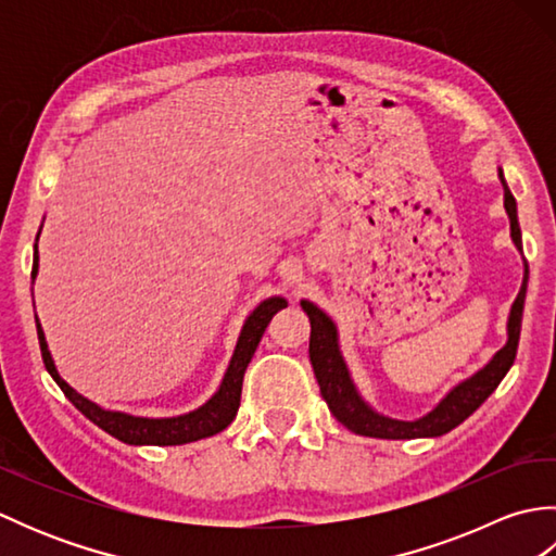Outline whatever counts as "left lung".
<instances>
[{
    "mask_svg": "<svg viewBox=\"0 0 556 556\" xmlns=\"http://www.w3.org/2000/svg\"><path fill=\"white\" fill-rule=\"evenodd\" d=\"M500 181L504 186V210L509 215L511 224V241L516 251L523 255V241H521V227H518V212H516V198L511 195L509 186H506L504 172L500 169ZM526 289H528V263L523 257V281L518 289V296L511 303L509 317H506V344L494 353V356L476 370L466 380L454 384L448 392L440 399L432 410L425 413L420 418L401 420L384 416L377 408H372L368 401L358 392L356 382H353L349 365L341 356L339 346V329L332 317L323 308H317L313 301H301V308L305 311L311 320V363L313 372L320 384V394L327 401L332 416L344 425L346 430L363 434V437H377V440H418V437H442L456 425L464 422L470 413H476L485 399L500 387L504 375L509 372L516 358L518 337H521V320H523V303H526Z\"/></svg>",
    "mask_w": 556,
    "mask_h": 556,
    "instance_id": "left-lung-1",
    "label": "left lung"
}]
</instances>
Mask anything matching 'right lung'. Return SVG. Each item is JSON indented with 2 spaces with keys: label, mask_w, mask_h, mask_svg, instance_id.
<instances>
[{
  "label": "right lung",
  "mask_w": 556,
  "mask_h": 556,
  "mask_svg": "<svg viewBox=\"0 0 556 556\" xmlns=\"http://www.w3.org/2000/svg\"><path fill=\"white\" fill-rule=\"evenodd\" d=\"M38 263H40V255H38V243H35L33 279L38 277V267H40ZM281 308H287V301L281 296H269L265 301H260L253 308V313L245 317L239 341H236V349L231 353V361L227 365V372L222 377L217 392L212 394L203 406L172 418H143V416H131V413H124V410H110L96 404V401L78 394L76 389L68 382H64L62 375H59L50 346H47L38 315H35V325H38V339H40V351H42L47 372L52 375V380L59 384V389H62L64 396L83 413V416L124 444L176 446V444L205 440V437H212L229 428L241 404V387H243V375H245L248 363H251L260 339H263L265 329L271 320V315Z\"/></svg>",
  "instance_id": "1"
}]
</instances>
